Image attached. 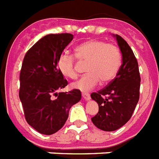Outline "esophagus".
I'll use <instances>...</instances> for the list:
<instances>
[{
  "mask_svg": "<svg viewBox=\"0 0 159 159\" xmlns=\"http://www.w3.org/2000/svg\"><path fill=\"white\" fill-rule=\"evenodd\" d=\"M82 98H83L84 100H90V99H91V96H90V94H88V93L82 92Z\"/></svg>",
  "mask_w": 159,
  "mask_h": 159,
  "instance_id": "esophagus-1",
  "label": "esophagus"
}]
</instances>
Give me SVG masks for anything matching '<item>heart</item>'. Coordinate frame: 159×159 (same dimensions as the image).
Wrapping results in <instances>:
<instances>
[{
  "label": "heart",
  "instance_id": "heart-1",
  "mask_svg": "<svg viewBox=\"0 0 159 159\" xmlns=\"http://www.w3.org/2000/svg\"><path fill=\"white\" fill-rule=\"evenodd\" d=\"M74 55L62 54L58 59V68L64 77L76 78V58L86 63V74L72 86L82 91L94 89L98 83H108L116 77L122 64V55L114 44L106 43L100 40H89L80 44L74 50Z\"/></svg>",
  "mask_w": 159,
  "mask_h": 159
}]
</instances>
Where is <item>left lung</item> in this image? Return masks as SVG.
Listing matches in <instances>:
<instances>
[{
  "mask_svg": "<svg viewBox=\"0 0 159 159\" xmlns=\"http://www.w3.org/2000/svg\"><path fill=\"white\" fill-rule=\"evenodd\" d=\"M115 37L122 52V65L113 81L91 95L99 105V112L91 121L96 127L105 131H116L126 124L140 98V76L137 59L127 42L119 35Z\"/></svg>",
  "mask_w": 159,
  "mask_h": 159,
  "instance_id": "left-lung-1",
  "label": "left lung"
}]
</instances>
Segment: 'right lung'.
<instances>
[{"mask_svg":"<svg viewBox=\"0 0 159 159\" xmlns=\"http://www.w3.org/2000/svg\"><path fill=\"white\" fill-rule=\"evenodd\" d=\"M73 38L70 33L46 35L27 51L22 64L19 95L24 117L44 135L60 130L70 108L82 97L77 89L58 93L68 85L58 68V59Z\"/></svg>","mask_w":159,"mask_h":159,"instance_id":"1","label":"right lung"}]
</instances>
